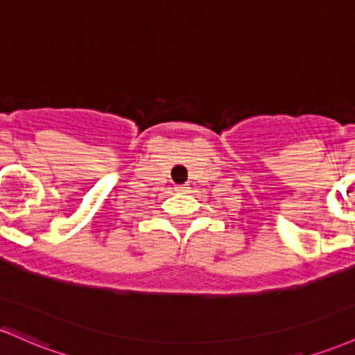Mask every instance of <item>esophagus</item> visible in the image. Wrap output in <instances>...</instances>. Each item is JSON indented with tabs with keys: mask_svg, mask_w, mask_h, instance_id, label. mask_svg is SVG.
<instances>
[{
	"mask_svg": "<svg viewBox=\"0 0 355 355\" xmlns=\"http://www.w3.org/2000/svg\"><path fill=\"white\" fill-rule=\"evenodd\" d=\"M175 190H177V192H180V193H184V192H189V187H187V185H177V187H175Z\"/></svg>",
	"mask_w": 355,
	"mask_h": 355,
	"instance_id": "1",
	"label": "esophagus"
}]
</instances>
